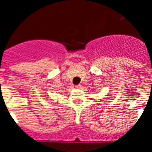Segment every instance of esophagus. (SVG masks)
I'll list each match as a JSON object with an SVG mask.
<instances>
[{
	"label": "esophagus",
	"instance_id": "obj_1",
	"mask_svg": "<svg viewBox=\"0 0 152 152\" xmlns=\"http://www.w3.org/2000/svg\"><path fill=\"white\" fill-rule=\"evenodd\" d=\"M75 88H77V89H80V88H81V85H80V84H78V85H76V86H75Z\"/></svg>",
	"mask_w": 152,
	"mask_h": 152
}]
</instances>
